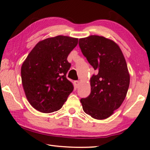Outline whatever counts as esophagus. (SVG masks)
Returning <instances> with one entry per match:
<instances>
[{"label": "esophagus", "instance_id": "esophagus-1", "mask_svg": "<svg viewBox=\"0 0 150 150\" xmlns=\"http://www.w3.org/2000/svg\"><path fill=\"white\" fill-rule=\"evenodd\" d=\"M80 83V82L79 81H74V84L76 88H78V86H79V85Z\"/></svg>", "mask_w": 150, "mask_h": 150}]
</instances>
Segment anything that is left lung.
Instances as JSON below:
<instances>
[{
	"label": "left lung",
	"instance_id": "8db88e82",
	"mask_svg": "<svg viewBox=\"0 0 150 150\" xmlns=\"http://www.w3.org/2000/svg\"><path fill=\"white\" fill-rule=\"evenodd\" d=\"M79 44L96 71L90 79V95L81 100L83 110L95 119H106L121 106L127 96L130 75L126 61L119 46L105 37L91 35L80 38Z\"/></svg>",
	"mask_w": 150,
	"mask_h": 150
}]
</instances>
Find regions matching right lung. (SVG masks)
<instances>
[{
    "mask_svg": "<svg viewBox=\"0 0 150 150\" xmlns=\"http://www.w3.org/2000/svg\"><path fill=\"white\" fill-rule=\"evenodd\" d=\"M78 38L57 35L40 41L23 62L21 81L28 102L38 111L50 113L62 108L74 87L67 79V57Z\"/></svg>",
    "mask_w": 150,
    "mask_h": 150,
    "instance_id": "right-lung-1",
    "label": "right lung"
}]
</instances>
